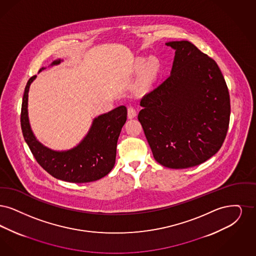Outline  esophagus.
Instances as JSON below:
<instances>
[{
    "instance_id": "1",
    "label": "esophagus",
    "mask_w": 256,
    "mask_h": 256,
    "mask_svg": "<svg viewBox=\"0 0 256 256\" xmlns=\"http://www.w3.org/2000/svg\"><path fill=\"white\" fill-rule=\"evenodd\" d=\"M136 116V111L134 107H129L128 108V118H134Z\"/></svg>"
}]
</instances>
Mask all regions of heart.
I'll return each mask as SVG.
<instances>
[{
  "instance_id": "b5f03b06",
  "label": "heart",
  "mask_w": 256,
  "mask_h": 256,
  "mask_svg": "<svg viewBox=\"0 0 256 256\" xmlns=\"http://www.w3.org/2000/svg\"><path fill=\"white\" fill-rule=\"evenodd\" d=\"M144 66V59L138 60V63H136L138 68L142 70ZM158 68H160V64H158V61L156 59H155V58L149 59V61L147 62L146 68H145L144 76H142V80H140V90H144L149 86H151V84L153 83V81L155 80L156 74H158Z\"/></svg>"
}]
</instances>
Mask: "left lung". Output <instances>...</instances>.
Masks as SVG:
<instances>
[{"label": "left lung", "instance_id": "1", "mask_svg": "<svg viewBox=\"0 0 256 256\" xmlns=\"http://www.w3.org/2000/svg\"><path fill=\"white\" fill-rule=\"evenodd\" d=\"M171 74L140 101L138 118L156 162L168 168L196 166L221 148L230 100L216 62L188 41H172Z\"/></svg>", "mask_w": 256, "mask_h": 256}]
</instances>
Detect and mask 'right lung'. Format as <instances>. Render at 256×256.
I'll return each instance as SVG.
<instances>
[{
	"label": "right lung",
	"mask_w": 256,
	"mask_h": 256,
	"mask_svg": "<svg viewBox=\"0 0 256 256\" xmlns=\"http://www.w3.org/2000/svg\"><path fill=\"white\" fill-rule=\"evenodd\" d=\"M60 62L58 59L52 65ZM35 78L36 76L30 78L24 88L21 127L24 138L37 162L52 177L70 182H94L109 174L116 162L118 140L127 120L126 107L120 106L96 118L89 132L78 146L67 151H54L36 140L28 122V90Z\"/></svg>",
	"instance_id": "add662e5"
}]
</instances>
